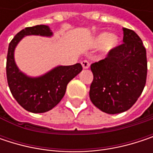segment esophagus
I'll return each mask as SVG.
<instances>
[{
  "instance_id": "obj_1",
  "label": "esophagus",
  "mask_w": 153,
  "mask_h": 153,
  "mask_svg": "<svg viewBox=\"0 0 153 153\" xmlns=\"http://www.w3.org/2000/svg\"><path fill=\"white\" fill-rule=\"evenodd\" d=\"M81 65H82L83 69H88L90 65H89V63L87 60H83V61H81Z\"/></svg>"
}]
</instances>
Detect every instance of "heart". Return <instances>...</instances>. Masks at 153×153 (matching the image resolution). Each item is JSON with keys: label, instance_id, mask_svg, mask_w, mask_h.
Listing matches in <instances>:
<instances>
[{"label": "heart", "instance_id": "b5f03b06", "mask_svg": "<svg viewBox=\"0 0 153 153\" xmlns=\"http://www.w3.org/2000/svg\"><path fill=\"white\" fill-rule=\"evenodd\" d=\"M120 39L115 34H108L107 33H102L96 36L94 39V45L97 48L102 47L105 52H110L119 45Z\"/></svg>", "mask_w": 153, "mask_h": 153}]
</instances>
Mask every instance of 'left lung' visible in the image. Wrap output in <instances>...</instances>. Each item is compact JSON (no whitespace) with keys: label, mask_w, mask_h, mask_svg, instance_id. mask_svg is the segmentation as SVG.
I'll use <instances>...</instances> for the list:
<instances>
[{"label":"left lung","mask_w":153,"mask_h":153,"mask_svg":"<svg viewBox=\"0 0 153 153\" xmlns=\"http://www.w3.org/2000/svg\"><path fill=\"white\" fill-rule=\"evenodd\" d=\"M123 43L106 57L90 65L93 81L89 97L96 107L109 114L128 111L141 96L146 83V49L137 34L123 28Z\"/></svg>","instance_id":"1"}]
</instances>
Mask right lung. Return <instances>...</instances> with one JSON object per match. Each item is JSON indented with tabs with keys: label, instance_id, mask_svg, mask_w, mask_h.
<instances>
[{
	"label": "right lung",
	"instance_id": "add662e5",
	"mask_svg": "<svg viewBox=\"0 0 153 153\" xmlns=\"http://www.w3.org/2000/svg\"><path fill=\"white\" fill-rule=\"evenodd\" d=\"M52 34L48 25L26 27L16 34L9 45L6 65L8 84L16 102L30 112L42 113L54 108L64 97L69 81L82 70L81 65L78 63L74 65L56 66L40 77H29L18 69L14 59V51L18 42L27 35L50 37Z\"/></svg>",
	"mask_w": 153,
	"mask_h": 153
}]
</instances>
